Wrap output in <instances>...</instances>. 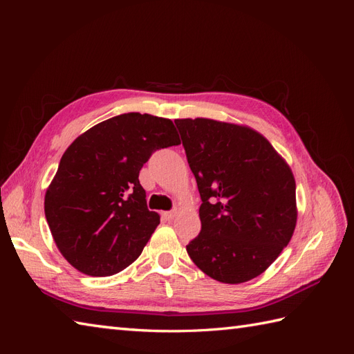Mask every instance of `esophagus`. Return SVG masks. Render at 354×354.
Returning <instances> with one entry per match:
<instances>
[{"label": "esophagus", "mask_w": 354, "mask_h": 354, "mask_svg": "<svg viewBox=\"0 0 354 354\" xmlns=\"http://www.w3.org/2000/svg\"><path fill=\"white\" fill-rule=\"evenodd\" d=\"M176 211H164L162 212V218L164 220H167V221H169V220H173L174 217H176Z\"/></svg>", "instance_id": "esophagus-1"}]
</instances>
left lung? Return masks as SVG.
<instances>
[{
  "mask_svg": "<svg viewBox=\"0 0 354 354\" xmlns=\"http://www.w3.org/2000/svg\"><path fill=\"white\" fill-rule=\"evenodd\" d=\"M202 199L201 233L186 246L199 269L223 283L261 274L292 238L295 180L266 137L207 118L174 121Z\"/></svg>",
  "mask_w": 354,
  "mask_h": 354,
  "instance_id": "8db88e82",
  "label": "left lung"
}]
</instances>
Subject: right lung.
Masks as SVG:
<instances>
[{
    "instance_id": "right-lung-1",
    "label": "right lung",
    "mask_w": 354,
    "mask_h": 354,
    "mask_svg": "<svg viewBox=\"0 0 354 354\" xmlns=\"http://www.w3.org/2000/svg\"><path fill=\"white\" fill-rule=\"evenodd\" d=\"M180 145L173 121L130 112L81 134L63 153L44 211L59 251L88 276H111L137 260L159 224L138 173L151 155Z\"/></svg>"
}]
</instances>
